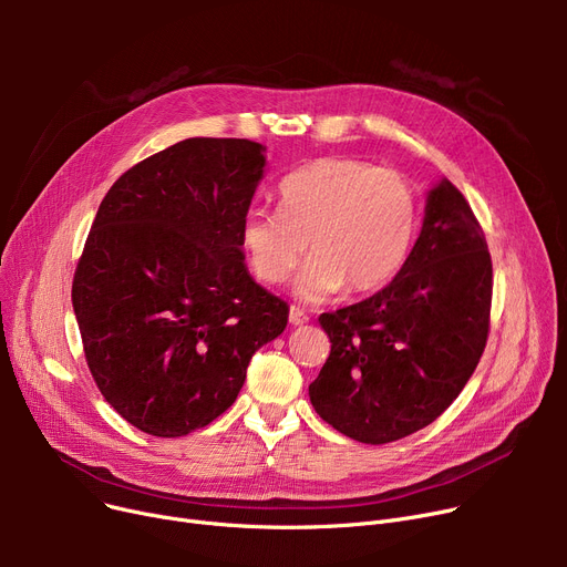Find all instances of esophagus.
Returning a JSON list of instances; mask_svg holds the SVG:
<instances>
[{"label":"esophagus","mask_w":567,"mask_h":567,"mask_svg":"<svg viewBox=\"0 0 567 567\" xmlns=\"http://www.w3.org/2000/svg\"><path fill=\"white\" fill-rule=\"evenodd\" d=\"M308 319H310V317H308L299 306H291V308H289V323H291V326H303Z\"/></svg>","instance_id":"esophagus-1"}]
</instances>
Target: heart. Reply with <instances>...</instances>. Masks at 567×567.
I'll use <instances>...</instances> for the list:
<instances>
[{"mask_svg":"<svg viewBox=\"0 0 567 567\" xmlns=\"http://www.w3.org/2000/svg\"><path fill=\"white\" fill-rule=\"evenodd\" d=\"M280 212L255 206L241 220V246L264 285L282 282L301 255L312 257L293 285L303 301L365 293L398 276L419 227L409 178L355 158H319L289 172Z\"/></svg>","mask_w":567,"mask_h":567,"instance_id":"obj_1","label":"heart"}]
</instances>
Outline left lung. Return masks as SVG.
<instances>
[{"label":"left lung","mask_w":567,"mask_h":567,"mask_svg":"<svg viewBox=\"0 0 567 567\" xmlns=\"http://www.w3.org/2000/svg\"><path fill=\"white\" fill-rule=\"evenodd\" d=\"M492 285L485 231L443 178L400 274L370 299L319 317L331 355L310 383L315 411L372 445L434 423L478 368Z\"/></svg>","instance_id":"obj_1"}]
</instances>
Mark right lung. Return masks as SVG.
<instances>
[{
	"label": "right lung",
	"mask_w": 567,
	"mask_h": 567,
	"mask_svg": "<svg viewBox=\"0 0 567 567\" xmlns=\"http://www.w3.org/2000/svg\"><path fill=\"white\" fill-rule=\"evenodd\" d=\"M264 146L188 137L144 158L103 197L73 276L84 359L107 404L174 439L216 421L289 308L244 264L241 220Z\"/></svg>",
	"instance_id": "right-lung-1"
}]
</instances>
